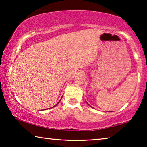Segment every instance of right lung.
<instances>
[{
  "label": "right lung",
  "instance_id": "1",
  "mask_svg": "<svg viewBox=\"0 0 147 147\" xmlns=\"http://www.w3.org/2000/svg\"><path fill=\"white\" fill-rule=\"evenodd\" d=\"M61 100H60V101H61ZM59 102H58V103H57V104H56V105H55V106H56V105H57V104H58V103H59ZM55 106H53V107H55Z\"/></svg>",
  "mask_w": 147,
  "mask_h": 147
}]
</instances>
